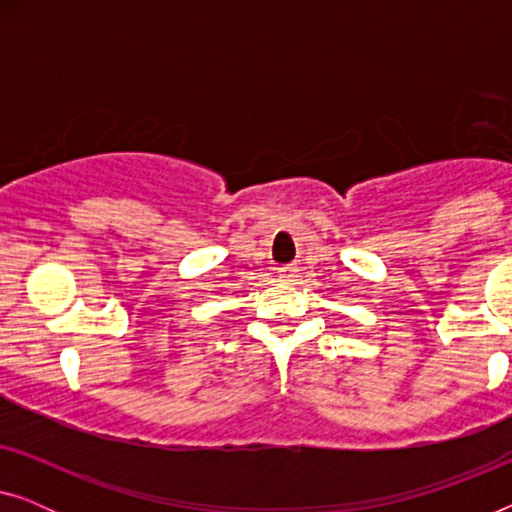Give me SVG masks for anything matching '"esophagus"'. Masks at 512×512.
Masks as SVG:
<instances>
[{
	"label": "esophagus",
	"mask_w": 512,
	"mask_h": 512,
	"mask_svg": "<svg viewBox=\"0 0 512 512\" xmlns=\"http://www.w3.org/2000/svg\"><path fill=\"white\" fill-rule=\"evenodd\" d=\"M277 272H279V277L291 279V277H296L298 268H296V265H293V263H289V265H282V268H277Z\"/></svg>",
	"instance_id": "obj_1"
}]
</instances>
